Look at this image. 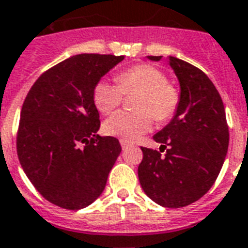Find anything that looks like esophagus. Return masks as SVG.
<instances>
[{
  "mask_svg": "<svg viewBox=\"0 0 248 248\" xmlns=\"http://www.w3.org/2000/svg\"><path fill=\"white\" fill-rule=\"evenodd\" d=\"M121 146H122V148H124V150H126V148L130 147L131 144H130V143L127 142V140H121Z\"/></svg>",
  "mask_w": 248,
  "mask_h": 248,
  "instance_id": "esophagus-1",
  "label": "esophagus"
}]
</instances>
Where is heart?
Wrapping results in <instances>:
<instances>
[{
  "label": "heart",
  "mask_w": 248,
  "mask_h": 248,
  "mask_svg": "<svg viewBox=\"0 0 248 248\" xmlns=\"http://www.w3.org/2000/svg\"><path fill=\"white\" fill-rule=\"evenodd\" d=\"M140 92L135 108L138 111H117L104 124L106 134L122 140H135L152 129L154 117L164 122L175 115L180 104L179 91L160 69L138 64L124 69L117 76V82L101 80L93 88V102L98 111L108 114L121 105L124 93Z\"/></svg>",
  "instance_id": "heart-1"
}]
</instances>
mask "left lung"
<instances>
[{"label":"left lung","mask_w":248,"mask_h":248,"mask_svg":"<svg viewBox=\"0 0 248 248\" xmlns=\"http://www.w3.org/2000/svg\"><path fill=\"white\" fill-rule=\"evenodd\" d=\"M159 62L161 56H148ZM179 78L180 104L173 118L154 135L166 154L142 147L138 167L144 193L164 208H183L206 193L226 157L229 126L219 93L205 73L184 60L170 56Z\"/></svg>","instance_id":"obj_1"}]
</instances>
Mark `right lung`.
<instances>
[{
  "label": "right lung",
  "instance_id": "right-lung-1",
  "mask_svg": "<svg viewBox=\"0 0 248 248\" xmlns=\"http://www.w3.org/2000/svg\"><path fill=\"white\" fill-rule=\"evenodd\" d=\"M124 56L80 54L40 76L21 110L16 152L25 173L47 201L78 210L104 192L122 151L118 139L100 137L93 88Z\"/></svg>",
  "mask_w": 248,
  "mask_h": 248
}]
</instances>
